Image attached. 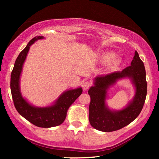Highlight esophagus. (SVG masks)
<instances>
[{
  "mask_svg": "<svg viewBox=\"0 0 159 159\" xmlns=\"http://www.w3.org/2000/svg\"><path fill=\"white\" fill-rule=\"evenodd\" d=\"M91 85V83L90 82L88 81H86V82H84L83 83H82V88H83V89L84 90H88L89 88H90Z\"/></svg>",
  "mask_w": 159,
  "mask_h": 159,
  "instance_id": "obj_1",
  "label": "esophagus"
}]
</instances>
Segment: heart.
<instances>
[{
    "label": "heart",
    "mask_w": 159,
    "mask_h": 159,
    "mask_svg": "<svg viewBox=\"0 0 159 159\" xmlns=\"http://www.w3.org/2000/svg\"><path fill=\"white\" fill-rule=\"evenodd\" d=\"M103 60L106 62L108 61V64L111 66H116L121 62L120 58L118 56H114L111 52H108L104 54L103 56Z\"/></svg>",
    "instance_id": "1"
}]
</instances>
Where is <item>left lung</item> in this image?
Returning <instances> with one entry per match:
<instances>
[{
    "label": "left lung",
    "mask_w": 159,
    "mask_h": 159,
    "mask_svg": "<svg viewBox=\"0 0 159 159\" xmlns=\"http://www.w3.org/2000/svg\"><path fill=\"white\" fill-rule=\"evenodd\" d=\"M125 78L131 80L136 89L135 96L122 110H111L105 103L108 89L118 80ZM88 94L90 96L89 121L95 129L102 132H113L133 121L142 111L147 95L145 66L138 52H134L131 65L122 71L95 77L94 85L90 87Z\"/></svg>",
    "instance_id": "1"
}]
</instances>
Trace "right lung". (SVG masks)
Masks as SVG:
<instances>
[{
  "mask_svg": "<svg viewBox=\"0 0 159 159\" xmlns=\"http://www.w3.org/2000/svg\"><path fill=\"white\" fill-rule=\"evenodd\" d=\"M43 36H38L32 39L25 48L19 53L15 61L11 75V91L14 106L19 114L24 118L39 127H53L64 122L67 111L75 100L82 94V88L64 91L51 106L36 107L24 98L20 90V76L30 48L38 40L43 39Z\"/></svg>",
  "mask_w": 159,
  "mask_h": 159,
  "instance_id": "obj_1",
  "label": "right lung"
}]
</instances>
